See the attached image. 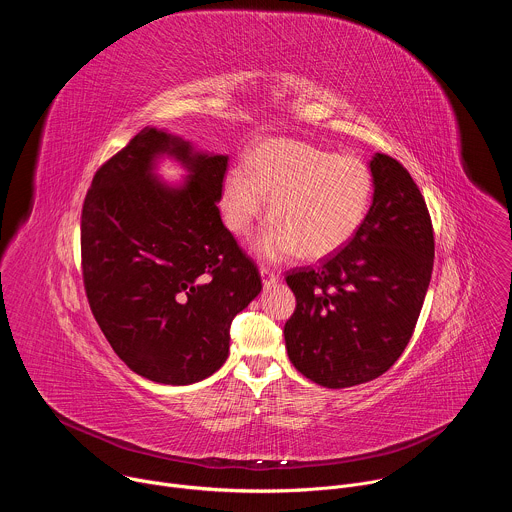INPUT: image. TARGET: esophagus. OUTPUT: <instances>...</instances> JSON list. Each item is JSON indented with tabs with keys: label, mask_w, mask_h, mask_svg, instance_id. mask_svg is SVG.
Here are the masks:
<instances>
[{
	"label": "esophagus",
	"mask_w": 512,
	"mask_h": 512,
	"mask_svg": "<svg viewBox=\"0 0 512 512\" xmlns=\"http://www.w3.org/2000/svg\"><path fill=\"white\" fill-rule=\"evenodd\" d=\"M261 277H263V285L265 287H271V285H275L279 281V275L273 269H269V267H261Z\"/></svg>",
	"instance_id": "34e87169"
}]
</instances>
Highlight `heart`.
<instances>
[{"label":"heart","mask_w":512,"mask_h":512,"mask_svg":"<svg viewBox=\"0 0 512 512\" xmlns=\"http://www.w3.org/2000/svg\"><path fill=\"white\" fill-rule=\"evenodd\" d=\"M371 196L373 176L362 160L277 139L251 154L247 170L227 174L221 208L227 227L241 235L261 218L269 200L271 225L257 239V253L271 261L298 251L304 259H322L356 235Z\"/></svg>","instance_id":"obj_1"}]
</instances>
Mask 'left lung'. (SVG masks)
I'll return each mask as SVG.
<instances>
[{"label":"left lung","mask_w":512,"mask_h":512,"mask_svg":"<svg viewBox=\"0 0 512 512\" xmlns=\"http://www.w3.org/2000/svg\"><path fill=\"white\" fill-rule=\"evenodd\" d=\"M373 204L356 235L318 267L285 275L296 310L283 336L310 381L344 389L387 373L409 344L433 269V227L411 174L375 154Z\"/></svg>","instance_id":"left-lung-1"}]
</instances>
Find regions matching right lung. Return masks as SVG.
I'll use <instances>...</instances> for the list:
<instances>
[{"instance_id": "1", "label": "right lung", "mask_w": 512, "mask_h": 512, "mask_svg": "<svg viewBox=\"0 0 512 512\" xmlns=\"http://www.w3.org/2000/svg\"><path fill=\"white\" fill-rule=\"evenodd\" d=\"M166 153L191 172L182 189L153 176ZM227 156L192 150L156 127L137 133L95 174L81 216L91 312L127 367L156 383L190 385L229 356L233 318L261 291L251 257L223 225Z\"/></svg>"}]
</instances>
